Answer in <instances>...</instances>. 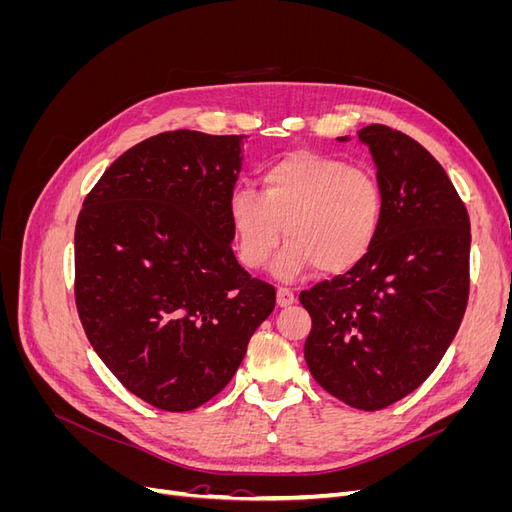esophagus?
I'll return each instance as SVG.
<instances>
[{
	"mask_svg": "<svg viewBox=\"0 0 512 512\" xmlns=\"http://www.w3.org/2000/svg\"><path fill=\"white\" fill-rule=\"evenodd\" d=\"M294 299H297V297H294V292L290 288H284V286L277 288V305H280V307L292 305Z\"/></svg>",
	"mask_w": 512,
	"mask_h": 512,
	"instance_id": "34e87169",
	"label": "esophagus"
}]
</instances>
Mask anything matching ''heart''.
<instances>
[{
  "instance_id": "heart-1",
  "label": "heart",
  "mask_w": 512,
  "mask_h": 512,
  "mask_svg": "<svg viewBox=\"0 0 512 512\" xmlns=\"http://www.w3.org/2000/svg\"><path fill=\"white\" fill-rule=\"evenodd\" d=\"M260 183V194L237 188L228 198L243 267H265L282 232L290 245L275 262V273L286 280L312 265L324 273L348 271L374 247L382 222V190L367 166L297 151L262 170Z\"/></svg>"
}]
</instances>
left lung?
<instances>
[{"instance_id":"8db88e82","label":"left lung","mask_w":512,"mask_h":512,"mask_svg":"<svg viewBox=\"0 0 512 512\" xmlns=\"http://www.w3.org/2000/svg\"><path fill=\"white\" fill-rule=\"evenodd\" d=\"M359 138L378 168V237L359 265L299 301L312 316L305 361L314 380L371 412L418 389L451 346L470 294V218L414 138L380 123Z\"/></svg>"}]
</instances>
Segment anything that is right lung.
I'll return each mask as SVG.
<instances>
[{"mask_svg":"<svg viewBox=\"0 0 512 512\" xmlns=\"http://www.w3.org/2000/svg\"><path fill=\"white\" fill-rule=\"evenodd\" d=\"M243 138L151 136L104 170L76 220L74 301L89 344L166 412L218 395L275 307V288L230 247Z\"/></svg>","mask_w":512,"mask_h":512,"instance_id":"obj_1","label":"right lung"}]
</instances>
